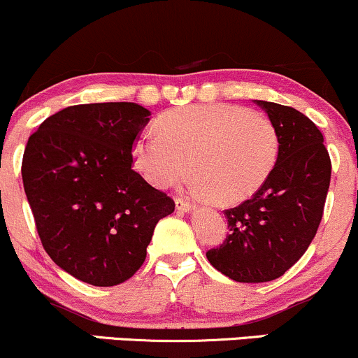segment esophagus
Returning a JSON list of instances; mask_svg holds the SVG:
<instances>
[{
	"label": "esophagus",
	"instance_id": "obj_1",
	"mask_svg": "<svg viewBox=\"0 0 358 358\" xmlns=\"http://www.w3.org/2000/svg\"><path fill=\"white\" fill-rule=\"evenodd\" d=\"M175 205H176V208H178V210H182V212H188V210H192V208H193V203L190 202V200L182 199V196H178V199L175 200Z\"/></svg>",
	"mask_w": 358,
	"mask_h": 358
}]
</instances>
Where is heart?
<instances>
[{"label": "heart", "mask_w": 358, "mask_h": 358, "mask_svg": "<svg viewBox=\"0 0 358 358\" xmlns=\"http://www.w3.org/2000/svg\"><path fill=\"white\" fill-rule=\"evenodd\" d=\"M279 133L268 116L234 104H195L168 110L158 129L133 146L134 165L151 185L168 188L187 175L190 187L220 203L254 195L278 163Z\"/></svg>", "instance_id": "obj_1"}]
</instances>
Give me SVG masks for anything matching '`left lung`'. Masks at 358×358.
Returning a JSON list of instances; mask_svg holds the SVG:
<instances>
[{
    "instance_id": "obj_1",
    "label": "left lung",
    "mask_w": 358,
    "mask_h": 358,
    "mask_svg": "<svg viewBox=\"0 0 358 358\" xmlns=\"http://www.w3.org/2000/svg\"><path fill=\"white\" fill-rule=\"evenodd\" d=\"M279 133L278 163L259 190L224 210L227 237L207 259L237 282L273 281L310 248L322 222L331 162L323 134L299 110L256 101Z\"/></svg>"
}]
</instances>
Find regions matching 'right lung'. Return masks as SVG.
Instances as JSON below:
<instances>
[{"label":"right lung","mask_w":358,"mask_h":358,"mask_svg":"<svg viewBox=\"0 0 358 358\" xmlns=\"http://www.w3.org/2000/svg\"><path fill=\"white\" fill-rule=\"evenodd\" d=\"M150 121L134 102L79 104L47 117L28 139L22 176L43 249L92 286H116L146 259L173 199L133 170V146Z\"/></svg>","instance_id":"1"}]
</instances>
